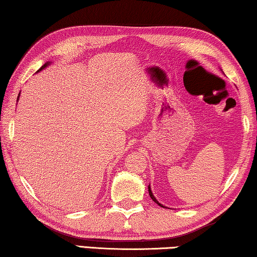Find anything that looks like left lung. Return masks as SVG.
Returning a JSON list of instances; mask_svg holds the SVG:
<instances>
[{"instance_id": "left-lung-1", "label": "left lung", "mask_w": 257, "mask_h": 257, "mask_svg": "<svg viewBox=\"0 0 257 257\" xmlns=\"http://www.w3.org/2000/svg\"><path fill=\"white\" fill-rule=\"evenodd\" d=\"M149 194H150V197H151V199H152V200H153L154 202H156V203H158V205H159V206L164 207V208H165V206H164V205H161V203H160V202H159V201L157 200V199H156V197H154V195H153V193H152V191H151V187H150V186H149Z\"/></svg>"}]
</instances>
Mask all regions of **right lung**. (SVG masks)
<instances>
[{
	"label": "right lung",
	"mask_w": 257,
	"mask_h": 257,
	"mask_svg": "<svg viewBox=\"0 0 257 257\" xmlns=\"http://www.w3.org/2000/svg\"><path fill=\"white\" fill-rule=\"evenodd\" d=\"M48 65H50V63H49V62H48V63H46V64H44V65H43V66H42V67H41L39 71H42V70H43V68H46V67L48 66ZM39 71H38V72H39ZM19 95H20V93H19ZM18 99H19V96H18Z\"/></svg>",
	"instance_id": "1"
}]
</instances>
